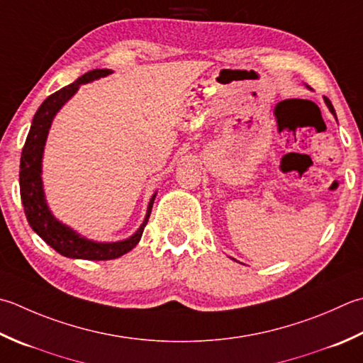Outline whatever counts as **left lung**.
I'll return each instance as SVG.
<instances>
[{"label":"left lung","mask_w":363,"mask_h":363,"mask_svg":"<svg viewBox=\"0 0 363 363\" xmlns=\"http://www.w3.org/2000/svg\"><path fill=\"white\" fill-rule=\"evenodd\" d=\"M305 86H307V84H305ZM307 88L310 89V86H307ZM324 102H325V105H328V108L330 110V113H332V115H333V118L337 119V113H335V110H333V106H332V104H330V101H329L328 97H324Z\"/></svg>","instance_id":"obj_1"}]
</instances>
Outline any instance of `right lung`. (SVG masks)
I'll return each mask as SVG.
<instances>
[{
    "label": "right lung",
    "instance_id": "right-lung-1",
    "mask_svg": "<svg viewBox=\"0 0 363 363\" xmlns=\"http://www.w3.org/2000/svg\"><path fill=\"white\" fill-rule=\"evenodd\" d=\"M110 74H113L111 69H94L82 75L80 78H77L69 86H64L62 89L56 91L55 94L48 96L39 106V110L35 111L30 133L26 137L23 151H21L20 196L21 203H23L28 223H30L33 231L39 238H42L44 242L55 248L62 257L74 259L105 261L119 258L127 252H130L140 242L141 234H143L149 216H151L155 195H157L154 194L151 200H149L146 216L140 228L132 236L123 240H115V242H99V240L82 236L80 233H77L74 228H70V226L56 218L48 208L44 182H42V159H44L48 130L52 127L53 119L62 106L77 94V91L80 89V84L91 83Z\"/></svg>",
    "mask_w": 363,
    "mask_h": 363
}]
</instances>
